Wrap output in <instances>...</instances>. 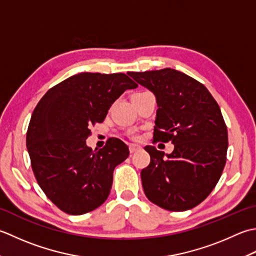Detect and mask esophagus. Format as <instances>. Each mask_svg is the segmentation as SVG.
<instances>
[{
  "label": "esophagus",
  "mask_w": 256,
  "mask_h": 256,
  "mask_svg": "<svg viewBox=\"0 0 256 256\" xmlns=\"http://www.w3.org/2000/svg\"><path fill=\"white\" fill-rule=\"evenodd\" d=\"M139 150H142V147H140V146H138V144H130L129 146L130 154H134V152H137V151H139Z\"/></svg>",
  "instance_id": "34e87169"
}]
</instances>
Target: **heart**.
Segmentation results:
<instances>
[{"label": "heart", "instance_id": "1", "mask_svg": "<svg viewBox=\"0 0 256 256\" xmlns=\"http://www.w3.org/2000/svg\"><path fill=\"white\" fill-rule=\"evenodd\" d=\"M134 138H136V137H134Z\"/></svg>", "mask_w": 256, "mask_h": 256}]
</instances>
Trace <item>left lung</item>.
I'll return each instance as SVG.
<instances>
[{
  "label": "left lung",
  "mask_w": 256,
  "mask_h": 256,
  "mask_svg": "<svg viewBox=\"0 0 256 256\" xmlns=\"http://www.w3.org/2000/svg\"><path fill=\"white\" fill-rule=\"evenodd\" d=\"M127 74L157 100L154 142L174 144L170 154L146 146V196L169 211L196 206L214 189L226 162L228 129L216 99L194 78L172 68Z\"/></svg>",
  "instance_id": "obj_1"
}]
</instances>
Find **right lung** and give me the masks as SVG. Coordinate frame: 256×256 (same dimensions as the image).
Returning a JSON list of instances; mask_svg holds the SVG:
<instances>
[{"mask_svg": "<svg viewBox=\"0 0 256 256\" xmlns=\"http://www.w3.org/2000/svg\"><path fill=\"white\" fill-rule=\"evenodd\" d=\"M137 86L122 72H80L52 87L35 107L26 147L38 186L62 211L80 216L107 200L114 170L129 149L120 139L109 138L92 151L86 139L114 102Z\"/></svg>", "mask_w": 256, "mask_h": 256, "instance_id": "obj_1", "label": "right lung"}]
</instances>
